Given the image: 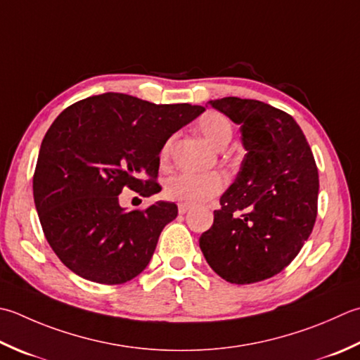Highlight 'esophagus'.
Listing matches in <instances>:
<instances>
[{
  "label": "esophagus",
  "mask_w": 360,
  "mask_h": 360,
  "mask_svg": "<svg viewBox=\"0 0 360 360\" xmlns=\"http://www.w3.org/2000/svg\"><path fill=\"white\" fill-rule=\"evenodd\" d=\"M178 210H179V214H181V215H184V214H187V212H188V207H187V206H184V204H179V206H178Z\"/></svg>",
  "instance_id": "esophagus-1"
}]
</instances>
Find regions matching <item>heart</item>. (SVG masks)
<instances>
[{
  "label": "heart",
  "mask_w": 360,
  "mask_h": 360,
  "mask_svg": "<svg viewBox=\"0 0 360 360\" xmlns=\"http://www.w3.org/2000/svg\"><path fill=\"white\" fill-rule=\"evenodd\" d=\"M198 129L201 136L215 148H223L229 143L232 137V126L226 117H223L217 112H209L204 115L200 123ZM173 140H167L165 145L162 146L160 159L162 162L170 158ZM224 176L217 172L209 173H178L172 176L165 184V196L170 201H176L184 204L187 207L202 206V204L214 200L215 196L221 192L224 187Z\"/></svg>",
  "instance_id": "1"
}]
</instances>
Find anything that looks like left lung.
I'll return each instance as SVG.
<instances>
[{
  "instance_id": "8db88e82",
  "label": "left lung",
  "mask_w": 360,
  "mask_h": 360,
  "mask_svg": "<svg viewBox=\"0 0 360 360\" xmlns=\"http://www.w3.org/2000/svg\"><path fill=\"white\" fill-rule=\"evenodd\" d=\"M209 104L240 126L246 154L200 248L228 283H259L283 271L311 236L319 170L292 115L237 96Z\"/></svg>"
}]
</instances>
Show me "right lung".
<instances>
[{
	"label": "right lung",
	"instance_id": "add662e5",
	"mask_svg": "<svg viewBox=\"0 0 360 360\" xmlns=\"http://www.w3.org/2000/svg\"><path fill=\"white\" fill-rule=\"evenodd\" d=\"M204 110L108 91L54 120L40 145L32 190L41 229L67 269L108 285L146 269L178 206L158 201L128 212L118 195L124 187L142 196L160 192L154 179L162 146Z\"/></svg>",
	"mask_w": 360,
	"mask_h": 360
}]
</instances>
